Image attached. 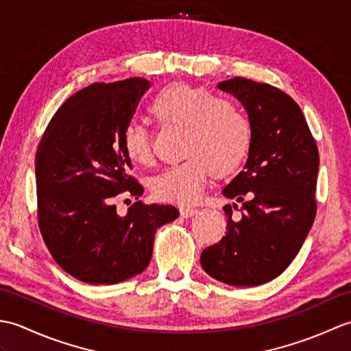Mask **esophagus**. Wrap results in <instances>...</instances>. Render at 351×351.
Wrapping results in <instances>:
<instances>
[{"instance_id": "obj_1", "label": "esophagus", "mask_w": 351, "mask_h": 351, "mask_svg": "<svg viewBox=\"0 0 351 351\" xmlns=\"http://www.w3.org/2000/svg\"><path fill=\"white\" fill-rule=\"evenodd\" d=\"M180 211H181L182 217H185V219H189V217H191V215H195L197 213V210H195V208H187V206H182Z\"/></svg>"}]
</instances>
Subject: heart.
I'll return each instance as SVG.
<instances>
[{
  "instance_id": "b5f03b06",
  "label": "heart",
  "mask_w": 351,
  "mask_h": 351,
  "mask_svg": "<svg viewBox=\"0 0 351 351\" xmlns=\"http://www.w3.org/2000/svg\"><path fill=\"white\" fill-rule=\"evenodd\" d=\"M147 113L161 126L182 128L185 158L152 178L154 196L164 202L195 204L202 196L206 178H228L247 160L252 147V125L234 101L217 98L205 87L170 83L161 87L147 104ZM128 158L147 164L152 158L149 131L130 123L122 132Z\"/></svg>"
}]
</instances>
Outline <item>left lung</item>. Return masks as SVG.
Listing matches in <instances>:
<instances>
[{
	"mask_svg": "<svg viewBox=\"0 0 351 351\" xmlns=\"http://www.w3.org/2000/svg\"><path fill=\"white\" fill-rule=\"evenodd\" d=\"M217 87L240 101L252 125L244 169L223 189L226 235L200 255L204 270L234 287H256L293 263L317 214L318 147L300 107L270 84L237 77Z\"/></svg>",
	"mask_w": 351,
	"mask_h": 351,
	"instance_id": "left-lung-1",
	"label": "left lung"
}]
</instances>
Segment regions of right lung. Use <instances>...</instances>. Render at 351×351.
I'll return each instance as SVG.
<instances>
[{
    "label": "right lung",
    "instance_id": "1",
    "mask_svg": "<svg viewBox=\"0 0 351 351\" xmlns=\"http://www.w3.org/2000/svg\"><path fill=\"white\" fill-rule=\"evenodd\" d=\"M145 78L95 83L52 116L36 152L37 217L43 241L66 273L111 285L141 273L156 229L173 221L171 205L137 200L119 215L114 200L138 199L122 132L149 88Z\"/></svg>",
    "mask_w": 351,
    "mask_h": 351
}]
</instances>
